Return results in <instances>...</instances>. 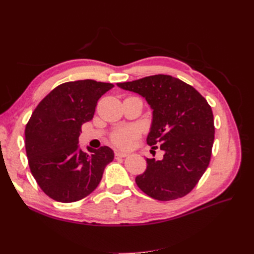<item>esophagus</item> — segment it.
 Returning a JSON list of instances; mask_svg holds the SVG:
<instances>
[{
    "mask_svg": "<svg viewBox=\"0 0 254 254\" xmlns=\"http://www.w3.org/2000/svg\"><path fill=\"white\" fill-rule=\"evenodd\" d=\"M128 155L125 152H121V151H117L115 152V158H126Z\"/></svg>",
    "mask_w": 254,
    "mask_h": 254,
    "instance_id": "esophagus-1",
    "label": "esophagus"
}]
</instances>
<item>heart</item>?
<instances>
[{
    "label": "heart",
    "mask_w": 254,
    "mask_h": 254,
    "mask_svg": "<svg viewBox=\"0 0 254 254\" xmlns=\"http://www.w3.org/2000/svg\"><path fill=\"white\" fill-rule=\"evenodd\" d=\"M140 136L139 129L135 127H126L114 131L111 134V141L121 148H128L131 143Z\"/></svg>",
    "instance_id": "1"
}]
</instances>
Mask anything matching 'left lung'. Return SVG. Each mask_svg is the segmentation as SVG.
Here are the masks:
<instances>
[{
    "instance_id": "8db88e82",
    "label": "left lung",
    "mask_w": 254,
    "mask_h": 254,
    "mask_svg": "<svg viewBox=\"0 0 254 254\" xmlns=\"http://www.w3.org/2000/svg\"><path fill=\"white\" fill-rule=\"evenodd\" d=\"M117 84L145 97L150 105L147 144L164 151L161 160L146 159L147 168L135 178L137 187L161 201L188 195L211 160L215 133L211 106L195 88L170 75Z\"/></svg>"
}]
</instances>
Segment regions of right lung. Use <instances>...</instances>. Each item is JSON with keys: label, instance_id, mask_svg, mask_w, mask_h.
<instances>
[{"label": "right lung", "instance_id": "obj_1", "mask_svg": "<svg viewBox=\"0 0 254 254\" xmlns=\"http://www.w3.org/2000/svg\"><path fill=\"white\" fill-rule=\"evenodd\" d=\"M114 86L84 79L59 84L36 107L25 127V149L38 186L59 202L87 197L114 158L108 146L79 149L81 125L93 119L98 99Z\"/></svg>", "mask_w": 254, "mask_h": 254}]
</instances>
